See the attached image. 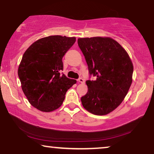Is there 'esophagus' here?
Wrapping results in <instances>:
<instances>
[{"mask_svg": "<svg viewBox=\"0 0 154 154\" xmlns=\"http://www.w3.org/2000/svg\"><path fill=\"white\" fill-rule=\"evenodd\" d=\"M77 81L80 83H85V79L82 78H79L78 79H77Z\"/></svg>", "mask_w": 154, "mask_h": 154, "instance_id": "esophagus-1", "label": "esophagus"}]
</instances>
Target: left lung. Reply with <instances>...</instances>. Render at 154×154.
Returning a JSON list of instances; mask_svg holds the SVG:
<instances>
[{"instance_id": "left-lung-1", "label": "left lung", "mask_w": 154, "mask_h": 154, "mask_svg": "<svg viewBox=\"0 0 154 154\" xmlns=\"http://www.w3.org/2000/svg\"><path fill=\"white\" fill-rule=\"evenodd\" d=\"M90 75L88 91L81 98L82 106L92 114L104 116L122 103L132 82L133 65L126 51L109 37L79 38Z\"/></svg>"}]
</instances>
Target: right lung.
Listing matches in <instances>:
<instances>
[{
    "mask_svg": "<svg viewBox=\"0 0 154 154\" xmlns=\"http://www.w3.org/2000/svg\"><path fill=\"white\" fill-rule=\"evenodd\" d=\"M75 37L49 36L40 38L24 52L18 68L22 89L31 105L51 112L62 105L65 94L77 82L64 74L62 59Z\"/></svg>",
    "mask_w": 154,
    "mask_h": 154,
    "instance_id": "right-lung-1",
    "label": "right lung"
}]
</instances>
